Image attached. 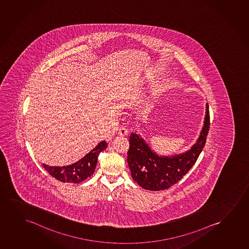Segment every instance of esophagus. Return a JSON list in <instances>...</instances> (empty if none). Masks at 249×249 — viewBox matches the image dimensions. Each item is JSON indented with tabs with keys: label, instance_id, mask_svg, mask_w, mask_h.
I'll return each instance as SVG.
<instances>
[{
	"label": "esophagus",
	"instance_id": "esophagus-1",
	"mask_svg": "<svg viewBox=\"0 0 249 249\" xmlns=\"http://www.w3.org/2000/svg\"><path fill=\"white\" fill-rule=\"evenodd\" d=\"M118 133L121 136H126L128 133V130L126 129L125 126H121L118 129Z\"/></svg>",
	"mask_w": 249,
	"mask_h": 249
}]
</instances>
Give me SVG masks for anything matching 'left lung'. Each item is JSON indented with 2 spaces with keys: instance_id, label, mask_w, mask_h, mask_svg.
Instances as JSON below:
<instances>
[{
  "instance_id": "obj_1",
  "label": "left lung",
  "mask_w": 249,
  "mask_h": 249,
  "mask_svg": "<svg viewBox=\"0 0 249 249\" xmlns=\"http://www.w3.org/2000/svg\"><path fill=\"white\" fill-rule=\"evenodd\" d=\"M210 126L208 104L206 105L204 125L196 143L184 153L158 156L140 134L132 133L127 152V163L133 180L149 191L167 190L178 183L197 160L204 148Z\"/></svg>"
}]
</instances>
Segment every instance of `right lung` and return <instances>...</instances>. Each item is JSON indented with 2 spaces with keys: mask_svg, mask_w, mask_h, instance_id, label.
Returning a JSON list of instances; mask_svg holds the SVG:
<instances>
[{
  "mask_svg": "<svg viewBox=\"0 0 249 249\" xmlns=\"http://www.w3.org/2000/svg\"><path fill=\"white\" fill-rule=\"evenodd\" d=\"M106 141H101L89 154L75 163L66 167H49L42 164L52 177L64 183L78 184L93 174L95 171L99 153L107 148Z\"/></svg>",
  "mask_w": 249,
  "mask_h": 249,
  "instance_id": "add662e5",
  "label": "right lung"
}]
</instances>
